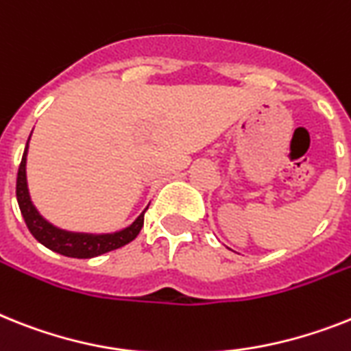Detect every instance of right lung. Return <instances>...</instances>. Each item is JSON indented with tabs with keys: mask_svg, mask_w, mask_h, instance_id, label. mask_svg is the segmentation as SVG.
Wrapping results in <instances>:
<instances>
[{
	"mask_svg": "<svg viewBox=\"0 0 351 351\" xmlns=\"http://www.w3.org/2000/svg\"><path fill=\"white\" fill-rule=\"evenodd\" d=\"M28 141H30V138H28ZM26 154H28V143H26L21 165L17 170L16 195L23 219H25L28 230L37 242H40L45 247L51 249L55 253L69 256V258H95V256H100V254L129 244L138 237V233L143 228V217L147 208L141 211V215L132 224L120 231H114V233H75V231L60 230L57 226L50 224L37 211L30 199L28 182H26Z\"/></svg>",
	"mask_w": 351,
	"mask_h": 351,
	"instance_id": "obj_1",
	"label": "right lung"
}]
</instances>
